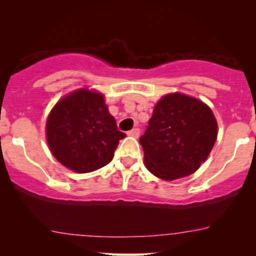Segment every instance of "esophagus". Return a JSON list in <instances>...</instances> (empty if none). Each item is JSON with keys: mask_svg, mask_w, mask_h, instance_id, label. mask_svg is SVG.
Segmentation results:
<instances>
[{"mask_svg": "<svg viewBox=\"0 0 256 256\" xmlns=\"http://www.w3.org/2000/svg\"><path fill=\"white\" fill-rule=\"evenodd\" d=\"M140 128H132L131 131H128V136H131V137H136V138H137L138 136H140Z\"/></svg>", "mask_w": 256, "mask_h": 256, "instance_id": "esophagus-1", "label": "esophagus"}]
</instances>
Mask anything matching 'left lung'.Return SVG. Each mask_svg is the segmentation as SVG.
Returning <instances> with one entry per match:
<instances>
[{
    "instance_id": "8db88e82",
    "label": "left lung",
    "mask_w": 256,
    "mask_h": 256,
    "mask_svg": "<svg viewBox=\"0 0 256 256\" xmlns=\"http://www.w3.org/2000/svg\"><path fill=\"white\" fill-rule=\"evenodd\" d=\"M216 134V120L207 104L183 94H168L155 104L140 138L146 167L164 180L192 174L208 158Z\"/></svg>"
}]
</instances>
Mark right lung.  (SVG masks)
I'll return each instance as SVG.
<instances>
[{"instance_id": "obj_1", "label": "right lung", "mask_w": 256, "mask_h": 256, "mask_svg": "<svg viewBox=\"0 0 256 256\" xmlns=\"http://www.w3.org/2000/svg\"><path fill=\"white\" fill-rule=\"evenodd\" d=\"M46 140L52 154L78 173L96 171L110 164L119 140L118 130L102 94L80 89L58 102L46 120Z\"/></svg>"}]
</instances>
